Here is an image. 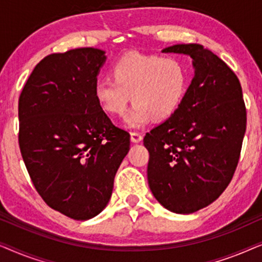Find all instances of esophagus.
<instances>
[{
  "label": "esophagus",
  "instance_id": "esophagus-1",
  "mask_svg": "<svg viewBox=\"0 0 262 262\" xmlns=\"http://www.w3.org/2000/svg\"><path fill=\"white\" fill-rule=\"evenodd\" d=\"M130 136H131L132 143H139V142H142V139H143V136L141 134H138V132H131Z\"/></svg>",
  "mask_w": 262,
  "mask_h": 262
}]
</instances>
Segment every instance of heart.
<instances>
[{
	"label": "heart",
	"instance_id": "1",
	"mask_svg": "<svg viewBox=\"0 0 262 262\" xmlns=\"http://www.w3.org/2000/svg\"><path fill=\"white\" fill-rule=\"evenodd\" d=\"M113 78H99L94 95L110 116H124V125L141 128L150 120H166L179 110L187 94L188 68L177 58L128 53L112 68Z\"/></svg>",
	"mask_w": 262,
	"mask_h": 262
}]
</instances>
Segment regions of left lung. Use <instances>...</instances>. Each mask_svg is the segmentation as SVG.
<instances>
[{
    "instance_id": "1",
    "label": "left lung",
    "mask_w": 262,
    "mask_h": 262,
    "mask_svg": "<svg viewBox=\"0 0 262 262\" xmlns=\"http://www.w3.org/2000/svg\"><path fill=\"white\" fill-rule=\"evenodd\" d=\"M162 52L191 57L194 77L177 112L145 135L148 182L163 207L189 214L230 184L246 132V106L237 76L210 50L177 44Z\"/></svg>"
}]
</instances>
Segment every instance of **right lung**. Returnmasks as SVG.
<instances>
[{
    "instance_id": "right-lung-1",
    "label": "right lung",
    "mask_w": 262,
    "mask_h": 262,
    "mask_svg": "<svg viewBox=\"0 0 262 262\" xmlns=\"http://www.w3.org/2000/svg\"><path fill=\"white\" fill-rule=\"evenodd\" d=\"M107 57L93 48L52 53L32 71L19 99V145L35 189L76 221L108 204L130 135L114 126L94 95Z\"/></svg>"
}]
</instances>
